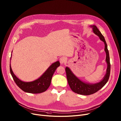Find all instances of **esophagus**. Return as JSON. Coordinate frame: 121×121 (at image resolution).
Returning a JSON list of instances; mask_svg holds the SVG:
<instances>
[{
	"label": "esophagus",
	"mask_w": 121,
	"mask_h": 121,
	"mask_svg": "<svg viewBox=\"0 0 121 121\" xmlns=\"http://www.w3.org/2000/svg\"><path fill=\"white\" fill-rule=\"evenodd\" d=\"M65 61H66V59L65 57H61L59 59V61H60V63L61 64H63L64 63H65Z\"/></svg>",
	"instance_id": "esophagus-1"
}]
</instances>
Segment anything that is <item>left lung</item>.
I'll return each instance as SVG.
<instances>
[{"label":"left lung","instance_id":"1","mask_svg":"<svg viewBox=\"0 0 121 121\" xmlns=\"http://www.w3.org/2000/svg\"><path fill=\"white\" fill-rule=\"evenodd\" d=\"M91 27L92 28L93 32L99 37L100 40L104 43V50L106 55V62L107 64V68L105 76L100 82L95 84H90L85 83L80 80L73 73L69 68L66 67L65 72L66 74V77L68 83L70 86V88L73 92L77 94L83 95H89L92 94L101 89L108 81L111 70L109 53L107 48V44L104 37L95 25H92L91 26Z\"/></svg>","mask_w":121,"mask_h":121}]
</instances>
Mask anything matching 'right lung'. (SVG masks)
Segmentation results:
<instances>
[{
  "label": "right lung",
  "mask_w": 121,
  "mask_h": 121,
  "mask_svg": "<svg viewBox=\"0 0 121 121\" xmlns=\"http://www.w3.org/2000/svg\"><path fill=\"white\" fill-rule=\"evenodd\" d=\"M59 66L60 63L58 61L53 63L39 78L31 82H24L17 78L12 71L10 64V72L17 85L23 91L30 93H40L46 91L49 87L53 75Z\"/></svg>",
  "instance_id": "add662e5"
}]
</instances>
